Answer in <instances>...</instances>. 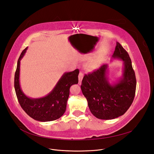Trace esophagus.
<instances>
[{"label": "esophagus", "mask_w": 154, "mask_h": 154, "mask_svg": "<svg viewBox=\"0 0 154 154\" xmlns=\"http://www.w3.org/2000/svg\"><path fill=\"white\" fill-rule=\"evenodd\" d=\"M83 77V74L82 72L80 71V73H79V74H78V80H79L78 83H79V84H80V85L82 83V81Z\"/></svg>", "instance_id": "obj_1"}]
</instances>
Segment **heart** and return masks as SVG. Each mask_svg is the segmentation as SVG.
I'll return each mask as SVG.
<instances>
[{
    "mask_svg": "<svg viewBox=\"0 0 154 154\" xmlns=\"http://www.w3.org/2000/svg\"><path fill=\"white\" fill-rule=\"evenodd\" d=\"M100 66V62L97 60H92L88 63V67L91 69H96Z\"/></svg>",
    "mask_w": 154,
    "mask_h": 154,
    "instance_id": "heart-1",
    "label": "heart"
}]
</instances>
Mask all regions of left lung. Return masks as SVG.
Returning <instances> with one entry per match:
<instances>
[{
    "instance_id": "left-lung-1",
    "label": "left lung",
    "mask_w": 154,
    "mask_h": 154,
    "mask_svg": "<svg viewBox=\"0 0 154 154\" xmlns=\"http://www.w3.org/2000/svg\"><path fill=\"white\" fill-rule=\"evenodd\" d=\"M112 58L123 60L122 76L111 85L107 78L108 65L104 64L93 72L85 74L81 89L88 108L95 117L112 119L123 115L132 105L136 89V78L128 53L119 42L116 44Z\"/></svg>"
}]
</instances>
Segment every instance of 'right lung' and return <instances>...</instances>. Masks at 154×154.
<instances>
[{
    "instance_id": "1",
    "label": "right lung",
    "mask_w": 154,
    "mask_h": 154,
    "mask_svg": "<svg viewBox=\"0 0 154 154\" xmlns=\"http://www.w3.org/2000/svg\"><path fill=\"white\" fill-rule=\"evenodd\" d=\"M27 48L22 51L18 60L15 74L14 86L18 101L22 109L32 119L43 122L58 119L66 112L70 87L78 83L79 70L64 73L48 95L41 98H30L22 91L19 82L20 62Z\"/></svg>"
}]
</instances>
